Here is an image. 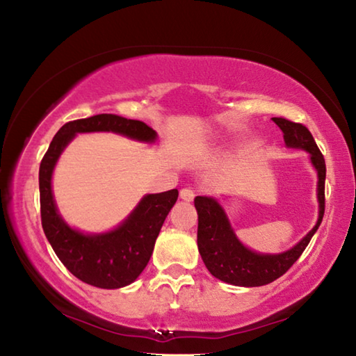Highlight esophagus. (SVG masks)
<instances>
[{"mask_svg":"<svg viewBox=\"0 0 356 356\" xmlns=\"http://www.w3.org/2000/svg\"><path fill=\"white\" fill-rule=\"evenodd\" d=\"M180 197H182V200L186 201V202H191L193 200H195V190H193V188H182V190H180Z\"/></svg>","mask_w":356,"mask_h":356,"instance_id":"esophagus-1","label":"esophagus"}]
</instances>
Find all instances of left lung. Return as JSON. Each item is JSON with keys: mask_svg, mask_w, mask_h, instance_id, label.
I'll return each mask as SVG.
<instances>
[{"mask_svg": "<svg viewBox=\"0 0 356 356\" xmlns=\"http://www.w3.org/2000/svg\"><path fill=\"white\" fill-rule=\"evenodd\" d=\"M284 136L287 147L301 149L309 154V160L317 171V201L318 218L316 226L292 246L280 254H262L240 242L227 220V215L218 201L209 196H196L195 207L197 210V250L204 264L215 278L232 286L257 287L278 280L297 262L312 236L321 226L325 212V159L311 131L303 124L292 122L284 118H273Z\"/></svg>", "mask_w": 356, "mask_h": 356, "instance_id": "left-lung-1", "label": "left lung"}]
</instances>
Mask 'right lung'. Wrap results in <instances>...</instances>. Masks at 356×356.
I'll return each mask as SVG.
<instances>
[{
  "instance_id": "1",
  "label": "right lung",
  "mask_w": 356,
  "mask_h": 356,
  "mask_svg": "<svg viewBox=\"0 0 356 356\" xmlns=\"http://www.w3.org/2000/svg\"><path fill=\"white\" fill-rule=\"evenodd\" d=\"M92 131H113L143 143L156 140V131L149 125L116 114H97L64 124L53 138L39 168L42 227L53 251L72 275L95 287L119 289L131 284L146 268L155 240L177 201L179 191L146 195L113 231L84 234L70 227L59 215L53 197V170L76 134Z\"/></svg>"
}]
</instances>
